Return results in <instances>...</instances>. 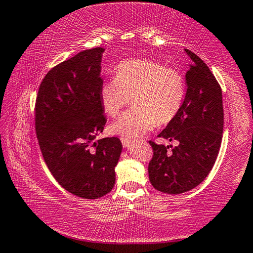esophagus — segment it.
Segmentation results:
<instances>
[{
  "instance_id": "obj_1",
  "label": "esophagus",
  "mask_w": 253,
  "mask_h": 253,
  "mask_svg": "<svg viewBox=\"0 0 253 253\" xmlns=\"http://www.w3.org/2000/svg\"><path fill=\"white\" fill-rule=\"evenodd\" d=\"M121 140H122V144H123V146L125 147H128L130 145V142H131V140L130 139H128V138H121Z\"/></svg>"
}]
</instances>
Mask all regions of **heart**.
Here are the masks:
<instances>
[{
	"mask_svg": "<svg viewBox=\"0 0 253 253\" xmlns=\"http://www.w3.org/2000/svg\"><path fill=\"white\" fill-rule=\"evenodd\" d=\"M115 79L102 84L99 100L112 117L121 114L132 97L134 108L113 124L112 130L124 137H138L157 125L170 123L181 109L186 83L176 68L151 59H128L119 63Z\"/></svg>",
	"mask_w": 253,
	"mask_h": 253,
	"instance_id": "b5f03b06",
	"label": "heart"
}]
</instances>
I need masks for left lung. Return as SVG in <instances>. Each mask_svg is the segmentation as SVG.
<instances>
[{
  "mask_svg": "<svg viewBox=\"0 0 253 253\" xmlns=\"http://www.w3.org/2000/svg\"><path fill=\"white\" fill-rule=\"evenodd\" d=\"M186 74L187 93L181 109L158 137L178 141L177 146L157 145L148 173L151 185L165 194L189 191L204 181L217 159L223 131L222 93L209 67L195 53Z\"/></svg>",
  "mask_w": 253,
  "mask_h": 253,
  "instance_id": "left-lung-1",
  "label": "left lung"
}]
</instances>
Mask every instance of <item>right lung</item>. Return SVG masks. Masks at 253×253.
Returning <instances> with one entry per match:
<instances>
[{
    "mask_svg": "<svg viewBox=\"0 0 253 253\" xmlns=\"http://www.w3.org/2000/svg\"><path fill=\"white\" fill-rule=\"evenodd\" d=\"M103 47L83 50L47 72L35 102V131L50 173L64 189L98 199L115 185L117 137L94 141L106 118L99 100Z\"/></svg>",
    "mask_w": 253,
    "mask_h": 253,
    "instance_id": "obj_1",
    "label": "right lung"
}]
</instances>
